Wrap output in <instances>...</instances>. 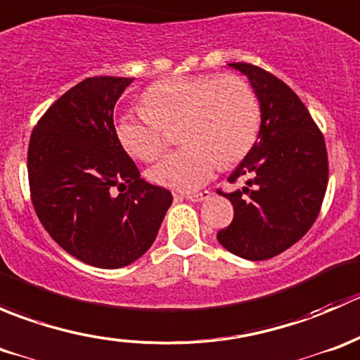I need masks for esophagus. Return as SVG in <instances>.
Returning <instances> with one entry per match:
<instances>
[{
	"label": "esophagus",
	"instance_id": "esophagus-1",
	"mask_svg": "<svg viewBox=\"0 0 360 360\" xmlns=\"http://www.w3.org/2000/svg\"><path fill=\"white\" fill-rule=\"evenodd\" d=\"M183 197L190 202H203L210 197V193L209 191H202V193H186Z\"/></svg>",
	"mask_w": 360,
	"mask_h": 360
}]
</instances>
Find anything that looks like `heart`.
Masks as SVG:
<instances>
[{
  "instance_id": "b5f03b06",
  "label": "heart",
  "mask_w": 360,
  "mask_h": 360,
  "mask_svg": "<svg viewBox=\"0 0 360 360\" xmlns=\"http://www.w3.org/2000/svg\"><path fill=\"white\" fill-rule=\"evenodd\" d=\"M179 122V141L186 146L160 160L150 177L172 190L193 191L221 162L230 165L245 157L259 129V106L237 76H172L143 94V108L120 116L116 136L132 157L153 162L167 144L165 127Z\"/></svg>"
}]
</instances>
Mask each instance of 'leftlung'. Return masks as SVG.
Returning a JSON list of instances; mask_svg holds the SVG:
<instances>
[{
	"instance_id": "left-lung-1",
	"label": "left lung",
	"mask_w": 360,
	"mask_h": 360,
	"mask_svg": "<svg viewBox=\"0 0 360 360\" xmlns=\"http://www.w3.org/2000/svg\"><path fill=\"white\" fill-rule=\"evenodd\" d=\"M228 66L248 76L261 125L228 177L248 181L242 190L223 193L233 205V221L217 240L235 256L263 261L296 244L317 219L328 188V151L310 112L284 82L252 64Z\"/></svg>"
}]
</instances>
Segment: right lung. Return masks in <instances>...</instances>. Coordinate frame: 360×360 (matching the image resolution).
<instances>
[{
    "label": "right lung",
    "mask_w": 360,
    "mask_h": 360,
    "mask_svg": "<svg viewBox=\"0 0 360 360\" xmlns=\"http://www.w3.org/2000/svg\"><path fill=\"white\" fill-rule=\"evenodd\" d=\"M132 82L83 79L49 108L29 141V186L39 221L66 252L97 268L139 259L172 205V193L141 177L116 136L112 111ZM127 184L125 194L114 195Z\"/></svg>",
    "instance_id": "right-lung-1"
}]
</instances>
